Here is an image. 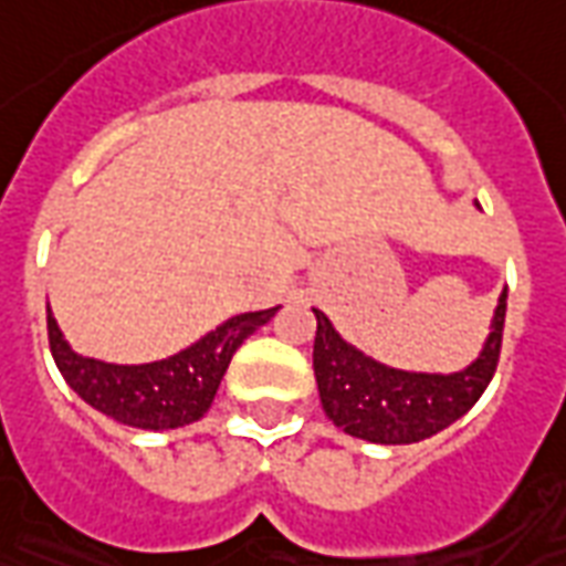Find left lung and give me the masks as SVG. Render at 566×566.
Instances as JSON below:
<instances>
[{"mask_svg":"<svg viewBox=\"0 0 566 566\" xmlns=\"http://www.w3.org/2000/svg\"><path fill=\"white\" fill-rule=\"evenodd\" d=\"M315 333V378L321 405L338 429L371 443H417L471 411L495 375L504 338L506 291L497 300L480 357L453 375L401 371L347 345L324 312Z\"/></svg>","mask_w":566,"mask_h":566,"instance_id":"obj_1","label":"left lung"}]
</instances>
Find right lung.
Returning a JSON list of instances; mask_svg holds the SVG:
<instances>
[{
    "label": "right lung",
    "mask_w": 566,
    "mask_h": 566,
    "mask_svg": "<svg viewBox=\"0 0 566 566\" xmlns=\"http://www.w3.org/2000/svg\"><path fill=\"white\" fill-rule=\"evenodd\" d=\"M275 312L279 305L230 317L200 342L158 363L116 366L71 350L48 305L50 354L69 387L104 417L132 429H179L209 411L237 347Z\"/></svg>",
    "instance_id": "add662e5"
}]
</instances>
